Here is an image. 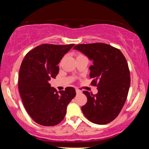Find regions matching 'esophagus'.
<instances>
[{"label": "esophagus", "instance_id": "esophagus-1", "mask_svg": "<svg viewBox=\"0 0 149 149\" xmlns=\"http://www.w3.org/2000/svg\"><path fill=\"white\" fill-rule=\"evenodd\" d=\"M75 92H76L77 94H78V93H81V91H80L79 89H75Z\"/></svg>", "mask_w": 149, "mask_h": 149}]
</instances>
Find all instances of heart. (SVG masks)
Wrapping results in <instances>:
<instances>
[{
	"instance_id": "1",
	"label": "heart",
	"mask_w": 149,
	"mask_h": 149,
	"mask_svg": "<svg viewBox=\"0 0 149 149\" xmlns=\"http://www.w3.org/2000/svg\"><path fill=\"white\" fill-rule=\"evenodd\" d=\"M81 55H82V54H79V55H78V56H81Z\"/></svg>"
}]
</instances>
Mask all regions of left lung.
<instances>
[{
  "label": "left lung",
  "mask_w": 149,
  "mask_h": 149,
  "mask_svg": "<svg viewBox=\"0 0 149 149\" xmlns=\"http://www.w3.org/2000/svg\"><path fill=\"white\" fill-rule=\"evenodd\" d=\"M93 60L89 69L91 85L97 87L98 93L84 91L87 102L82 112L90 122L107 124L114 120L124 105L130 86V73L125 56L111 45L96 43L80 44L74 47Z\"/></svg>",
  "instance_id": "8db88e82"
}]
</instances>
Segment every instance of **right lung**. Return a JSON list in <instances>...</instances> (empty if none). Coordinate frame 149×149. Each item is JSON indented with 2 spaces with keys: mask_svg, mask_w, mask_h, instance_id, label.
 Returning a JSON list of instances; mask_svg holds the SVG:
<instances>
[{
  "mask_svg": "<svg viewBox=\"0 0 149 149\" xmlns=\"http://www.w3.org/2000/svg\"><path fill=\"white\" fill-rule=\"evenodd\" d=\"M74 44H42L25 56L19 72L18 89L25 108L39 124L53 126L64 119L67 106L75 97L74 87L64 91L51 87L49 81L58 74V65Z\"/></svg>",
  "mask_w": 149,
  "mask_h": 149,
  "instance_id": "add662e5",
  "label": "right lung"
}]
</instances>
